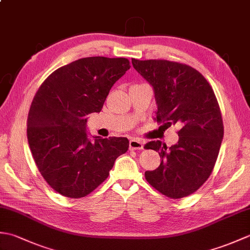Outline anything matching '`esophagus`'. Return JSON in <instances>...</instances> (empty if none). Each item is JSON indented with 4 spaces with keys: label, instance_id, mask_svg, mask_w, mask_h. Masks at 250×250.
Listing matches in <instances>:
<instances>
[{
    "label": "esophagus",
    "instance_id": "1",
    "mask_svg": "<svg viewBox=\"0 0 250 250\" xmlns=\"http://www.w3.org/2000/svg\"><path fill=\"white\" fill-rule=\"evenodd\" d=\"M143 147H144L143 142L139 139H132L129 142V148L131 150H141L143 149Z\"/></svg>",
    "mask_w": 250,
    "mask_h": 250
}]
</instances>
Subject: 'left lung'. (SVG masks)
<instances>
[{
  "instance_id": "8db88e82",
  "label": "left lung",
  "mask_w": 250,
  "mask_h": 250,
  "mask_svg": "<svg viewBox=\"0 0 250 250\" xmlns=\"http://www.w3.org/2000/svg\"><path fill=\"white\" fill-rule=\"evenodd\" d=\"M132 64L153 88L157 122L180 126L179 140L169 148L160 141L145 145L162 159L155 171L145 172V178L171 199L190 195L213 172L224 139V122L214 90L200 72L187 64L136 59H132Z\"/></svg>"
}]
</instances>
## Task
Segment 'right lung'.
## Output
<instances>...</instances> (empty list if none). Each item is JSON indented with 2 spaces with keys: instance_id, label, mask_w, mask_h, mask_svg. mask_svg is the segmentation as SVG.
<instances>
[{
  "instance_id": "right-lung-1",
  "label": "right lung",
  "mask_w": 250,
  "mask_h": 250,
  "mask_svg": "<svg viewBox=\"0 0 250 250\" xmlns=\"http://www.w3.org/2000/svg\"><path fill=\"white\" fill-rule=\"evenodd\" d=\"M125 58L88 57L52 72L28 115L29 146L42 176L67 198L88 195L129 148L126 137L88 139L87 115L100 113L110 88L129 70Z\"/></svg>"
}]
</instances>
